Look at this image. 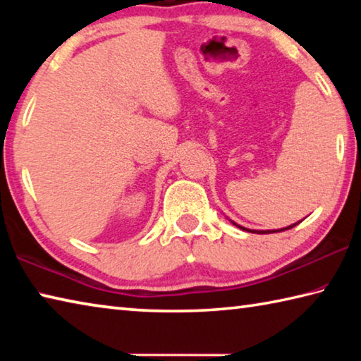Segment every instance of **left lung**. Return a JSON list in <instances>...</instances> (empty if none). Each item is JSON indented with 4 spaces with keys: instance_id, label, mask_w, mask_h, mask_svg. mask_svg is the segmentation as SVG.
I'll return each instance as SVG.
<instances>
[{
    "instance_id": "1",
    "label": "left lung",
    "mask_w": 361,
    "mask_h": 361,
    "mask_svg": "<svg viewBox=\"0 0 361 361\" xmlns=\"http://www.w3.org/2000/svg\"><path fill=\"white\" fill-rule=\"evenodd\" d=\"M302 221V219H301ZM299 221V223H301ZM231 223L234 224V226H237V228L239 229H242V231H247V232H259V234H271V232H282V231H286V229H291V228H295L296 224H299V223H295V224H290V226H286V228H282V229H274V231H255V229H247V228H243V226H240V224H237V223H234L231 219Z\"/></svg>"
}]
</instances>
